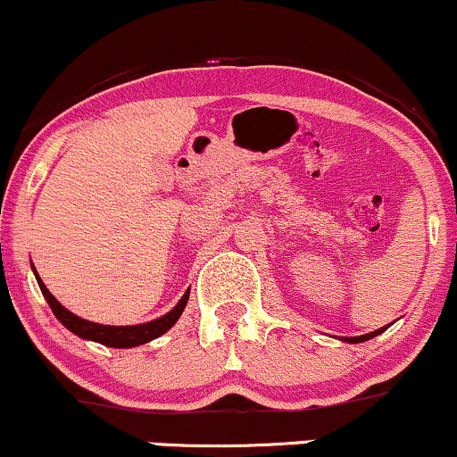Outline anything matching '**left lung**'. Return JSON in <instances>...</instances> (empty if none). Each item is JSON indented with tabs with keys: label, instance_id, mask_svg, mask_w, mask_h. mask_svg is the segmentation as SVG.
Masks as SVG:
<instances>
[{
	"label": "left lung",
	"instance_id": "left-lung-1",
	"mask_svg": "<svg viewBox=\"0 0 457 457\" xmlns=\"http://www.w3.org/2000/svg\"><path fill=\"white\" fill-rule=\"evenodd\" d=\"M389 326H386V328H378V329H375V332H370V334H364V337H345L343 340L345 343H351V345H355V343H364V340H370V338H375L377 334H381V332H386Z\"/></svg>",
	"mask_w": 457,
	"mask_h": 457
}]
</instances>
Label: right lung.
Segmentation results:
<instances>
[{"label": "right lung", "mask_w": 457, "mask_h": 457, "mask_svg": "<svg viewBox=\"0 0 457 457\" xmlns=\"http://www.w3.org/2000/svg\"><path fill=\"white\" fill-rule=\"evenodd\" d=\"M34 274L37 278V285H40L44 298H46L48 306H51V311L54 312V317H57L59 321L70 329V332H74L76 337L85 340H96V343L106 345V347H114V349L138 347V345H145L148 340L166 334L168 329L179 321V317L183 315L187 300H189V289H187L183 298L179 300V304H176L168 315L153 319V321L148 323H140V326H102V323H93V321H87V319H80L79 315H74V312H70L65 306L59 304V300L54 298L51 291L46 289V285L42 283V278L37 277L36 268H34Z\"/></svg>", "instance_id": "right-lung-1"}]
</instances>
